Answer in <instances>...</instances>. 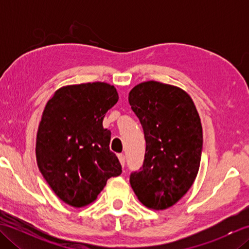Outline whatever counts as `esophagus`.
Wrapping results in <instances>:
<instances>
[{"label":"esophagus","mask_w":249,"mask_h":249,"mask_svg":"<svg viewBox=\"0 0 249 249\" xmlns=\"http://www.w3.org/2000/svg\"><path fill=\"white\" fill-rule=\"evenodd\" d=\"M118 157H119V160L121 162L122 167H124L125 166V156H124V154H119Z\"/></svg>","instance_id":"1"}]
</instances>
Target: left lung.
Masks as SVG:
<instances>
[{
    "instance_id": "8db88e82",
    "label": "left lung",
    "mask_w": 249,
    "mask_h": 249,
    "mask_svg": "<svg viewBox=\"0 0 249 249\" xmlns=\"http://www.w3.org/2000/svg\"><path fill=\"white\" fill-rule=\"evenodd\" d=\"M128 100L146 144L143 165L130 173L131 188L149 209H168L199 171L203 136L198 111L186 92L157 81L136 86Z\"/></svg>"
}]
</instances>
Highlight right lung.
Here are the masks:
<instances>
[{
  "label": "right lung",
  "mask_w": 249,
  "mask_h": 249,
  "mask_svg": "<svg viewBox=\"0 0 249 249\" xmlns=\"http://www.w3.org/2000/svg\"><path fill=\"white\" fill-rule=\"evenodd\" d=\"M118 100L113 86L92 82L57 89L46 105L36 139L37 165L67 204H89L108 178L122 173L109 149L110 130L103 127L105 114Z\"/></svg>",
  "instance_id": "add662e5"
}]
</instances>
